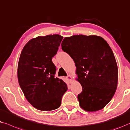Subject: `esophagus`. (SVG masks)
Instances as JSON below:
<instances>
[{
	"mask_svg": "<svg viewBox=\"0 0 130 130\" xmlns=\"http://www.w3.org/2000/svg\"><path fill=\"white\" fill-rule=\"evenodd\" d=\"M67 79L69 81H72V76H71V75H69L67 76Z\"/></svg>",
	"mask_w": 130,
	"mask_h": 130,
	"instance_id": "esophagus-1",
	"label": "esophagus"
}]
</instances>
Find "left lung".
Listing matches in <instances>:
<instances>
[{
  "instance_id": "left-lung-1",
  "label": "left lung",
  "mask_w": 130,
  "mask_h": 130,
  "mask_svg": "<svg viewBox=\"0 0 130 130\" xmlns=\"http://www.w3.org/2000/svg\"><path fill=\"white\" fill-rule=\"evenodd\" d=\"M61 46L75 63L76 79L83 87L78 95L80 107L88 112L103 108L118 84L117 64L109 45L101 36L77 35L65 37Z\"/></svg>"
}]
</instances>
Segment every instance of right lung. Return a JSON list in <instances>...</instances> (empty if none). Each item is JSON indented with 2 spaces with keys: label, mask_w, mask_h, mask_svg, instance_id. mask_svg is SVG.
<instances>
[{
  "label": "right lung",
  "mask_w": 130,
  "mask_h": 130,
  "mask_svg": "<svg viewBox=\"0 0 130 130\" xmlns=\"http://www.w3.org/2000/svg\"><path fill=\"white\" fill-rule=\"evenodd\" d=\"M62 39L57 34L38 36L30 39L21 52L18 81L26 100L39 110L59 108L68 89L64 81L55 77L56 67L52 61Z\"/></svg>",
  "instance_id": "add662e5"
}]
</instances>
